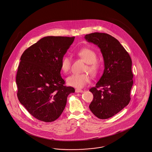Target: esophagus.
Instances as JSON below:
<instances>
[{
    "mask_svg": "<svg viewBox=\"0 0 152 152\" xmlns=\"http://www.w3.org/2000/svg\"><path fill=\"white\" fill-rule=\"evenodd\" d=\"M75 92H77V93H79V92H80V93H81V92H83V90H81V89H76L75 90Z\"/></svg>",
    "mask_w": 152,
    "mask_h": 152,
    "instance_id": "esophagus-1",
    "label": "esophagus"
}]
</instances>
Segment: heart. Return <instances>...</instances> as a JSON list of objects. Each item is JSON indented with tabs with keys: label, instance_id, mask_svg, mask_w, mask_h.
I'll list each match as a JSON object with an SVG mask.
<instances>
[{
	"label": "heart",
	"instance_id": "1",
	"mask_svg": "<svg viewBox=\"0 0 152 152\" xmlns=\"http://www.w3.org/2000/svg\"><path fill=\"white\" fill-rule=\"evenodd\" d=\"M77 55L82 58L88 65L85 71H87L92 75H96L99 69V66L96 63L97 55L94 51L89 48H83L77 52ZM71 66V58L64 56L61 60V69L67 73L69 71ZM90 81V77L87 74H72L66 78L68 85L74 88H83Z\"/></svg>",
	"mask_w": 152,
	"mask_h": 152
}]
</instances>
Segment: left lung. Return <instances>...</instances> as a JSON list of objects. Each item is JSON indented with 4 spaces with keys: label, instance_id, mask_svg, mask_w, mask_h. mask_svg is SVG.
Returning <instances> with one entry per match:
<instances>
[{
    "label": "left lung",
    "instance_id": "obj_1",
    "mask_svg": "<svg viewBox=\"0 0 152 152\" xmlns=\"http://www.w3.org/2000/svg\"><path fill=\"white\" fill-rule=\"evenodd\" d=\"M85 38L100 49L104 63L101 78L89 90L94 95L89 108L98 118L106 119L129 104L133 84L132 61L119 42L107 33H92Z\"/></svg>",
    "mask_w": 152,
    "mask_h": 152
}]
</instances>
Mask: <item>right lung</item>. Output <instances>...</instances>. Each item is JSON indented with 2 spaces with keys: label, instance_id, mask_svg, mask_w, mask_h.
<instances>
[{
  "label": "right lung",
  "instance_id": "right-lung-1",
  "mask_svg": "<svg viewBox=\"0 0 152 152\" xmlns=\"http://www.w3.org/2000/svg\"><path fill=\"white\" fill-rule=\"evenodd\" d=\"M75 37H43L23 52L16 76L19 101L35 118L45 122L57 119L75 92L64 86L61 60Z\"/></svg>",
  "mask_w": 152,
  "mask_h": 152
}]
</instances>
